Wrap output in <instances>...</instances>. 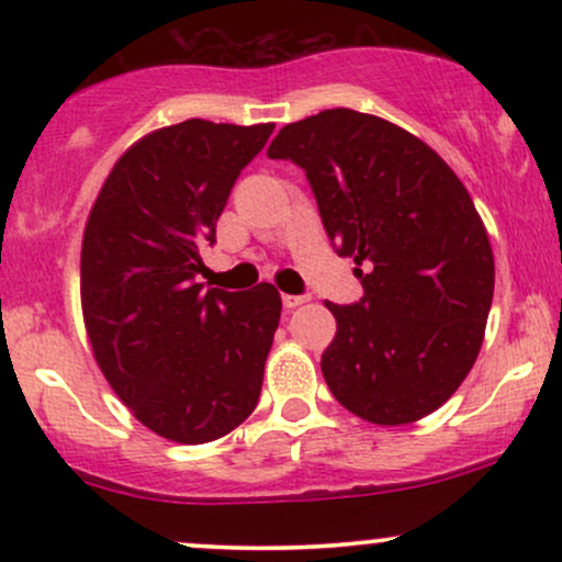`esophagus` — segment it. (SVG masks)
Here are the masks:
<instances>
[{
    "mask_svg": "<svg viewBox=\"0 0 562 562\" xmlns=\"http://www.w3.org/2000/svg\"><path fill=\"white\" fill-rule=\"evenodd\" d=\"M308 301V295H282V306H285L288 308V312H290V308H299L301 306V303H306Z\"/></svg>",
    "mask_w": 562,
    "mask_h": 562,
    "instance_id": "esophagus-1",
    "label": "esophagus"
}]
</instances>
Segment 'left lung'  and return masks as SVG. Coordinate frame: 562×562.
<instances>
[{
    "label": "left lung",
    "instance_id": "8db88e82",
    "mask_svg": "<svg viewBox=\"0 0 562 562\" xmlns=\"http://www.w3.org/2000/svg\"><path fill=\"white\" fill-rule=\"evenodd\" d=\"M269 158L306 171L338 256L364 295L327 301L322 353L333 396L375 425L430 415L475 364L494 295V254L465 184L415 134L333 108L280 128Z\"/></svg>",
    "mask_w": 562,
    "mask_h": 562
}]
</instances>
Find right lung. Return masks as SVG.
Listing matches in <instances>:
<instances>
[{
  "label": "right lung",
  "instance_id": "right-lung-1",
  "mask_svg": "<svg viewBox=\"0 0 562 562\" xmlns=\"http://www.w3.org/2000/svg\"><path fill=\"white\" fill-rule=\"evenodd\" d=\"M272 132L203 119L150 132L115 160L89 211V344L115 396L169 441H216L259 404L280 293L269 282L203 290L195 277L232 187Z\"/></svg>",
  "mask_w": 562,
  "mask_h": 562
}]
</instances>
